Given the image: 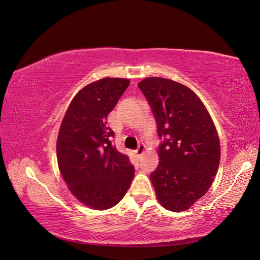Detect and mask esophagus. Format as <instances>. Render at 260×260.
Wrapping results in <instances>:
<instances>
[{"mask_svg":"<svg viewBox=\"0 0 260 260\" xmlns=\"http://www.w3.org/2000/svg\"><path fill=\"white\" fill-rule=\"evenodd\" d=\"M144 151H145V145L141 144V145H139V147L136 149L135 153H136L137 156H141V155H143Z\"/></svg>","mask_w":260,"mask_h":260,"instance_id":"obj_1","label":"esophagus"}]
</instances>
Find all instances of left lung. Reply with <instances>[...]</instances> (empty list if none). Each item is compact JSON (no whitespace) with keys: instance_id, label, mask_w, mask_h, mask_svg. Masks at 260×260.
I'll return each instance as SVG.
<instances>
[{"instance_id":"1","label":"left lung","mask_w":260,"mask_h":260,"mask_svg":"<svg viewBox=\"0 0 260 260\" xmlns=\"http://www.w3.org/2000/svg\"><path fill=\"white\" fill-rule=\"evenodd\" d=\"M138 86L157 124L159 164L151 174L161 205L183 211L208 191L220 161V143L205 105L187 86L152 77Z\"/></svg>"}]
</instances>
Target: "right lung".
<instances>
[{"instance_id": "obj_1", "label": "right lung", "mask_w": 260, "mask_h": 260, "mask_svg": "<svg viewBox=\"0 0 260 260\" xmlns=\"http://www.w3.org/2000/svg\"><path fill=\"white\" fill-rule=\"evenodd\" d=\"M130 84L129 79L104 78L84 86L61 121L57 162L68 188L84 205L103 210L119 203L135 177L129 157L113 145L107 116Z\"/></svg>"}]
</instances>
